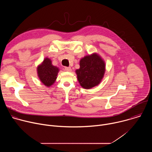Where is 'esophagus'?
I'll list each match as a JSON object with an SVG mask.
<instances>
[{"label": "esophagus", "instance_id": "obj_1", "mask_svg": "<svg viewBox=\"0 0 152 152\" xmlns=\"http://www.w3.org/2000/svg\"><path fill=\"white\" fill-rule=\"evenodd\" d=\"M64 70H65V71L69 72H72V69L70 67H65Z\"/></svg>", "mask_w": 152, "mask_h": 152}]
</instances>
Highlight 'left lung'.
<instances>
[{
	"instance_id": "obj_1",
	"label": "left lung",
	"mask_w": 152,
	"mask_h": 152,
	"mask_svg": "<svg viewBox=\"0 0 152 152\" xmlns=\"http://www.w3.org/2000/svg\"><path fill=\"white\" fill-rule=\"evenodd\" d=\"M80 67L75 70L80 85L84 89H91L98 85L103 79L106 70L104 59L97 53L82 58Z\"/></svg>"
}]
</instances>
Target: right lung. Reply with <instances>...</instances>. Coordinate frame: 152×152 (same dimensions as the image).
<instances>
[{
  "label": "right lung",
  "instance_id": "add662e5",
  "mask_svg": "<svg viewBox=\"0 0 152 152\" xmlns=\"http://www.w3.org/2000/svg\"><path fill=\"white\" fill-rule=\"evenodd\" d=\"M37 72L41 82L47 87H50L55 82L59 69L53 66L49 58L46 57L37 66Z\"/></svg>",
  "mask_w": 152,
  "mask_h": 152
}]
</instances>
